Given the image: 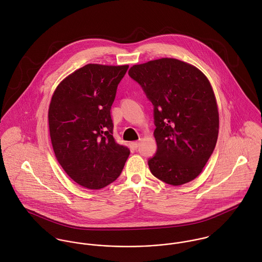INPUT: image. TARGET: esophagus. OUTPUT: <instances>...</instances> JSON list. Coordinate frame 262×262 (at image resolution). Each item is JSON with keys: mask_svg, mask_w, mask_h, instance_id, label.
<instances>
[{"mask_svg": "<svg viewBox=\"0 0 262 262\" xmlns=\"http://www.w3.org/2000/svg\"><path fill=\"white\" fill-rule=\"evenodd\" d=\"M139 144H140V141H134V142H132V143H131L132 147H133V148H135V149L139 146Z\"/></svg>", "mask_w": 262, "mask_h": 262, "instance_id": "esophagus-1", "label": "esophagus"}]
</instances>
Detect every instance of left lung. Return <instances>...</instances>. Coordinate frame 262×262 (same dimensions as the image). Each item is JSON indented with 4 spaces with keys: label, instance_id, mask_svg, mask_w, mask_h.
<instances>
[{
    "label": "left lung",
    "instance_id": "obj_1",
    "mask_svg": "<svg viewBox=\"0 0 262 262\" xmlns=\"http://www.w3.org/2000/svg\"><path fill=\"white\" fill-rule=\"evenodd\" d=\"M128 74L154 106L157 151L148 161L150 171L176 187L191 182L219 134L218 106L208 77L192 64L166 57L135 64Z\"/></svg>",
    "mask_w": 262,
    "mask_h": 262
}]
</instances>
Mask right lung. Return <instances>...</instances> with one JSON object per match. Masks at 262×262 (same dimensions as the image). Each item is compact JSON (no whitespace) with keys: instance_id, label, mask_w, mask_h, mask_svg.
<instances>
[{"instance_id":"obj_1","label":"right lung","mask_w":262,"mask_h":262,"mask_svg":"<svg viewBox=\"0 0 262 262\" xmlns=\"http://www.w3.org/2000/svg\"><path fill=\"white\" fill-rule=\"evenodd\" d=\"M129 66L89 63L56 86L48 108L51 144L58 163L90 189L110 185L130 154L113 136L111 107Z\"/></svg>"}]
</instances>
